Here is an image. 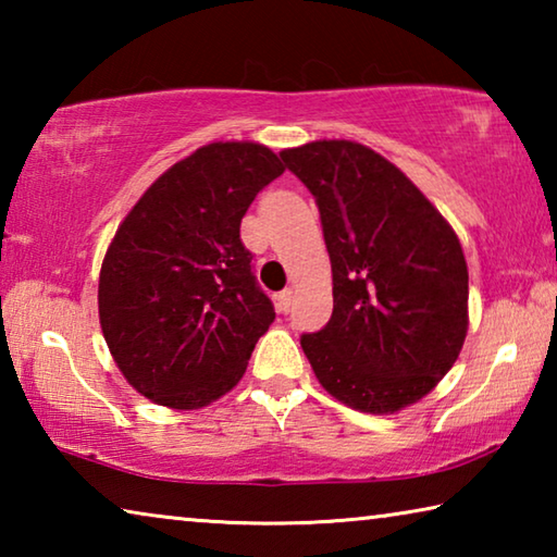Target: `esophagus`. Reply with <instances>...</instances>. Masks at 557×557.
I'll return each instance as SVG.
<instances>
[{
	"mask_svg": "<svg viewBox=\"0 0 557 557\" xmlns=\"http://www.w3.org/2000/svg\"><path fill=\"white\" fill-rule=\"evenodd\" d=\"M289 307H292V289H282L277 295V312L287 314Z\"/></svg>",
	"mask_w": 557,
	"mask_h": 557,
	"instance_id": "1",
	"label": "esophagus"
}]
</instances>
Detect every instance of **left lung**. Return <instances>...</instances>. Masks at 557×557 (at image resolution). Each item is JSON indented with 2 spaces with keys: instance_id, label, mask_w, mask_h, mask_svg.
Segmentation results:
<instances>
[{
  "instance_id": "1",
  "label": "left lung",
  "mask_w": 557,
  "mask_h": 557,
  "mask_svg": "<svg viewBox=\"0 0 557 557\" xmlns=\"http://www.w3.org/2000/svg\"><path fill=\"white\" fill-rule=\"evenodd\" d=\"M314 194L334 312L301 351L322 388L393 414L445 379L469 329V272L455 228L388 159L351 139L282 149Z\"/></svg>"
}]
</instances>
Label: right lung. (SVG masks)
Segmentation results:
<instances>
[{"instance_id": "add662e5", "label": "right lung", "mask_w": 557, "mask_h": 557, "mask_svg": "<svg viewBox=\"0 0 557 557\" xmlns=\"http://www.w3.org/2000/svg\"><path fill=\"white\" fill-rule=\"evenodd\" d=\"M282 172L265 145H203L169 166L117 225L100 268L98 314L139 395L199 410L243 379L275 309L250 272L240 221Z\"/></svg>"}]
</instances>
